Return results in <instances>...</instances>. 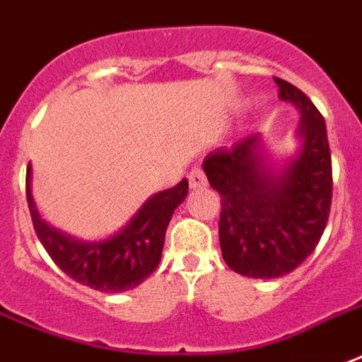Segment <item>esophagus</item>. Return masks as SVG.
<instances>
[{
    "label": "esophagus",
    "instance_id": "esophagus-1",
    "mask_svg": "<svg viewBox=\"0 0 362 362\" xmlns=\"http://www.w3.org/2000/svg\"><path fill=\"white\" fill-rule=\"evenodd\" d=\"M189 185L192 189H199V187H204L206 185V173L200 170V168H194L189 173Z\"/></svg>",
    "mask_w": 362,
    "mask_h": 362
}]
</instances>
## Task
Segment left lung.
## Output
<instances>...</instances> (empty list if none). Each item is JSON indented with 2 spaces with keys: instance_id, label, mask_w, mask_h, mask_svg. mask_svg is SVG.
Listing matches in <instances>:
<instances>
[{
  "instance_id": "left-lung-1",
  "label": "left lung",
  "mask_w": 362,
  "mask_h": 362,
  "mask_svg": "<svg viewBox=\"0 0 362 362\" xmlns=\"http://www.w3.org/2000/svg\"><path fill=\"white\" fill-rule=\"evenodd\" d=\"M278 96L299 107L300 154L281 175L264 168L258 134L204 158V171L220 192V245L226 264L247 278H279L316 249L332 208V154L322 113L310 98L274 76Z\"/></svg>"
}]
</instances>
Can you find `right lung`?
I'll list each match as a JSON object with an SVG mask.
<instances>
[{"mask_svg": "<svg viewBox=\"0 0 362 362\" xmlns=\"http://www.w3.org/2000/svg\"><path fill=\"white\" fill-rule=\"evenodd\" d=\"M189 192L181 183L148 199L117 235L105 241L81 243L63 235L40 220L30 192V165L26 168V200L36 235L44 249L71 279L96 291L121 293L141 286L158 268L162 258L165 229L175 208Z\"/></svg>", "mask_w": 362, "mask_h": 362, "instance_id": "right-lung-1", "label": "right lung"}]
</instances>
